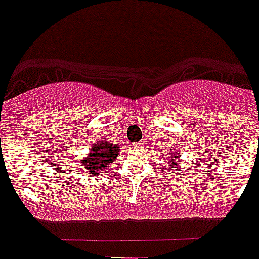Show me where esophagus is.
Here are the masks:
<instances>
[{
    "instance_id": "1",
    "label": "esophagus",
    "mask_w": 259,
    "mask_h": 259,
    "mask_svg": "<svg viewBox=\"0 0 259 259\" xmlns=\"http://www.w3.org/2000/svg\"><path fill=\"white\" fill-rule=\"evenodd\" d=\"M135 146H136L137 149H143L144 144L143 143H136V144H135Z\"/></svg>"
}]
</instances>
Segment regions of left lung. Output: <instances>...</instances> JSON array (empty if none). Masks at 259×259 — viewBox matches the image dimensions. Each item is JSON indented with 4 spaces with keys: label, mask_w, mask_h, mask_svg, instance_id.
Returning a JSON list of instances; mask_svg holds the SVG:
<instances>
[{
    "label": "left lung",
    "mask_w": 259,
    "mask_h": 259,
    "mask_svg": "<svg viewBox=\"0 0 259 259\" xmlns=\"http://www.w3.org/2000/svg\"><path fill=\"white\" fill-rule=\"evenodd\" d=\"M179 154L180 153L176 152L175 149H170V152H167V162H168V166H171V168H178V166H176V163H178V159H179ZM179 166H184V163L180 164ZM184 170V168H182V171Z\"/></svg>",
    "instance_id": "left-lung-1"
}]
</instances>
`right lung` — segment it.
I'll return each mask as SVG.
<instances>
[{
    "label": "right lung",
    "mask_w": 259,
    "mask_h": 259,
    "mask_svg": "<svg viewBox=\"0 0 259 259\" xmlns=\"http://www.w3.org/2000/svg\"><path fill=\"white\" fill-rule=\"evenodd\" d=\"M120 146L118 144L109 143V141H98L92 145L89 149V153L84 155L83 161L80 162L84 167V171H88L89 174L97 175L101 171H104L110 163L115 161L116 155L119 154Z\"/></svg>",
    "instance_id": "1"
}]
</instances>
